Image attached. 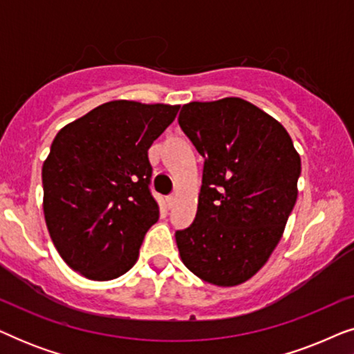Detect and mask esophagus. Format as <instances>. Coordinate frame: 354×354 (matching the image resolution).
Segmentation results:
<instances>
[{
	"instance_id": "esophagus-1",
	"label": "esophagus",
	"mask_w": 354,
	"mask_h": 354,
	"mask_svg": "<svg viewBox=\"0 0 354 354\" xmlns=\"http://www.w3.org/2000/svg\"><path fill=\"white\" fill-rule=\"evenodd\" d=\"M166 201H167V206L172 207L174 205H176V195H169V196L166 198Z\"/></svg>"
}]
</instances>
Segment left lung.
I'll return each mask as SVG.
<instances>
[{
	"label": "left lung",
	"mask_w": 354,
	"mask_h": 354,
	"mask_svg": "<svg viewBox=\"0 0 354 354\" xmlns=\"http://www.w3.org/2000/svg\"><path fill=\"white\" fill-rule=\"evenodd\" d=\"M178 125L205 158L196 217L176 232L178 253L205 282L243 283L280 241L301 159L283 125L241 98L193 101Z\"/></svg>",
	"instance_id": "obj_1"
}]
</instances>
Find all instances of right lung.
I'll list each match as a JSON object with an SVG mask.
<instances>
[{
	"instance_id": "right-lung-1",
	"label": "right lung",
	"mask_w": 354,
	"mask_h": 354,
	"mask_svg": "<svg viewBox=\"0 0 354 354\" xmlns=\"http://www.w3.org/2000/svg\"><path fill=\"white\" fill-rule=\"evenodd\" d=\"M180 106L111 101L61 129L41 169L43 212L57 253L91 280L137 263L159 206L148 149Z\"/></svg>"
}]
</instances>
